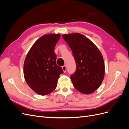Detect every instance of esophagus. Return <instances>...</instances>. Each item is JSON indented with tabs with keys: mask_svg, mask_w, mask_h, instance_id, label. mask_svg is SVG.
<instances>
[{
	"mask_svg": "<svg viewBox=\"0 0 129 129\" xmlns=\"http://www.w3.org/2000/svg\"><path fill=\"white\" fill-rule=\"evenodd\" d=\"M62 70H63V71L64 73H65L66 72V69H67V67H66V66H62Z\"/></svg>",
	"mask_w": 129,
	"mask_h": 129,
	"instance_id": "34e87169",
	"label": "esophagus"
}]
</instances>
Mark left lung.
<instances>
[{
	"label": "left lung",
	"instance_id": "1",
	"mask_svg": "<svg viewBox=\"0 0 129 129\" xmlns=\"http://www.w3.org/2000/svg\"><path fill=\"white\" fill-rule=\"evenodd\" d=\"M62 37L71 48L76 62V70L70 77L74 87L84 94L93 92L104 77L102 54L90 40L80 33L63 34Z\"/></svg>",
	"mask_w": 129,
	"mask_h": 129
}]
</instances>
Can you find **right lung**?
Returning <instances> with one entry per match:
<instances>
[{
    "instance_id": "add662e5",
    "label": "right lung",
    "mask_w": 129,
    "mask_h": 129,
    "mask_svg": "<svg viewBox=\"0 0 129 129\" xmlns=\"http://www.w3.org/2000/svg\"><path fill=\"white\" fill-rule=\"evenodd\" d=\"M60 38V34L42 36L33 44L25 58V80L29 87L40 95H47L54 91L60 74L63 73L56 63L54 52Z\"/></svg>"
}]
</instances>
